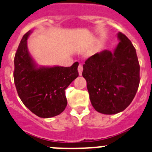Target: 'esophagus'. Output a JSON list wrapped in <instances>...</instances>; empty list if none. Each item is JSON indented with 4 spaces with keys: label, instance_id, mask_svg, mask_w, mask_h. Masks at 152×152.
<instances>
[{
    "label": "esophagus",
    "instance_id": "34e87169",
    "mask_svg": "<svg viewBox=\"0 0 152 152\" xmlns=\"http://www.w3.org/2000/svg\"><path fill=\"white\" fill-rule=\"evenodd\" d=\"M77 71H78L79 75L81 76L82 75V71H83V66L81 64H79L78 67H77Z\"/></svg>",
    "mask_w": 152,
    "mask_h": 152
}]
</instances>
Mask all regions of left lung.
Here are the masks:
<instances>
[{
	"instance_id": "1",
	"label": "left lung",
	"mask_w": 152,
	"mask_h": 152,
	"mask_svg": "<svg viewBox=\"0 0 152 152\" xmlns=\"http://www.w3.org/2000/svg\"><path fill=\"white\" fill-rule=\"evenodd\" d=\"M117 37L119 43L112 51L96 53L83 65L91 103L104 115L124 111L134 99L140 82L135 48L122 33L118 32Z\"/></svg>"
}]
</instances>
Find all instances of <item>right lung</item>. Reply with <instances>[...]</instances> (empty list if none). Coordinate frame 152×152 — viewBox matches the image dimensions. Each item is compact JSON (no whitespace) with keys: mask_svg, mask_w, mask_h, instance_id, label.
<instances>
[{"mask_svg":"<svg viewBox=\"0 0 152 152\" xmlns=\"http://www.w3.org/2000/svg\"><path fill=\"white\" fill-rule=\"evenodd\" d=\"M22 37L14 57V79L17 91L24 105L40 118L60 115L67 106L65 89L78 77V62L71 67L39 66L29 53L28 38Z\"/></svg>","mask_w":152,"mask_h":152,"instance_id":"add662e5","label":"right lung"}]
</instances>
